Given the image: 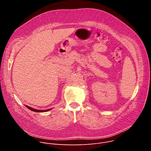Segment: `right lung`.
<instances>
[{"label": "right lung", "instance_id": "add662e5", "mask_svg": "<svg viewBox=\"0 0 151 151\" xmlns=\"http://www.w3.org/2000/svg\"><path fill=\"white\" fill-rule=\"evenodd\" d=\"M26 106L29 109H30V110H31V111H32L33 112H47V111H50L51 109H47V110H42H42H38V109H36L32 108V107H29V106H28L27 105H26Z\"/></svg>", "mask_w": 151, "mask_h": 151}]
</instances>
